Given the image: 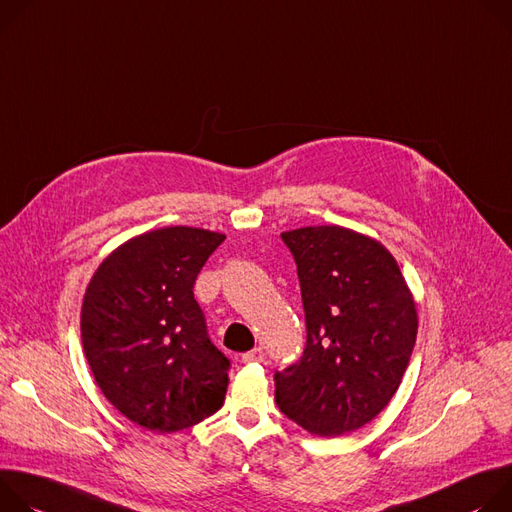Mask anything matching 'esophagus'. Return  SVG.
Segmentation results:
<instances>
[{"label": "esophagus", "instance_id": "esophagus-1", "mask_svg": "<svg viewBox=\"0 0 512 512\" xmlns=\"http://www.w3.org/2000/svg\"><path fill=\"white\" fill-rule=\"evenodd\" d=\"M242 362L244 364H252V362H264V350L262 348H254L250 352H246L242 356Z\"/></svg>", "mask_w": 512, "mask_h": 512}]
</instances>
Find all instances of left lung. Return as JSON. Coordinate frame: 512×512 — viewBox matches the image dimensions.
Wrapping results in <instances>:
<instances>
[{
	"instance_id": "left-lung-1",
	"label": "left lung",
	"mask_w": 512,
	"mask_h": 512,
	"mask_svg": "<svg viewBox=\"0 0 512 512\" xmlns=\"http://www.w3.org/2000/svg\"><path fill=\"white\" fill-rule=\"evenodd\" d=\"M297 262L307 344L274 374V399L299 427L337 437L370 423L399 390L417 309L394 256L342 225L280 234Z\"/></svg>"
}]
</instances>
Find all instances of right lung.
Segmentation results:
<instances>
[{
	"label": "right lung",
	"instance_id": "add662e5",
	"mask_svg": "<svg viewBox=\"0 0 512 512\" xmlns=\"http://www.w3.org/2000/svg\"><path fill=\"white\" fill-rule=\"evenodd\" d=\"M223 234L175 225L113 250L81 309L83 352L105 399L132 423L175 433L213 415L227 360L207 335L193 285Z\"/></svg>",
	"mask_w": 512,
	"mask_h": 512
}]
</instances>
